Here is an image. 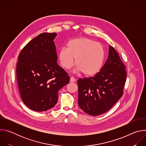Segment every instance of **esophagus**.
I'll return each mask as SVG.
<instances>
[{"instance_id":"34e87169","label":"esophagus","mask_w":146,"mask_h":146,"mask_svg":"<svg viewBox=\"0 0 146 146\" xmlns=\"http://www.w3.org/2000/svg\"><path fill=\"white\" fill-rule=\"evenodd\" d=\"M75 81H76V79L74 78V77H70V82H74Z\"/></svg>"}]
</instances>
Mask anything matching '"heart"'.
Segmentation results:
<instances>
[{"mask_svg":"<svg viewBox=\"0 0 146 146\" xmlns=\"http://www.w3.org/2000/svg\"><path fill=\"white\" fill-rule=\"evenodd\" d=\"M105 57L103 46L88 38H78L70 40L68 48L62 47L58 53L60 65L65 69H70L74 64L78 70L86 76L97 74L101 69Z\"/></svg>","mask_w":146,"mask_h":146,"instance_id":"1","label":"heart"}]
</instances>
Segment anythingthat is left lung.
<instances>
[{
	"label": "left lung",
	"instance_id": "1",
	"mask_svg": "<svg viewBox=\"0 0 146 146\" xmlns=\"http://www.w3.org/2000/svg\"><path fill=\"white\" fill-rule=\"evenodd\" d=\"M108 58L94 76L79 78L78 104L85 113L96 116L110 109L122 97L127 80L125 66L118 54L109 46Z\"/></svg>",
	"mask_w": 146,
	"mask_h": 146
}]
</instances>
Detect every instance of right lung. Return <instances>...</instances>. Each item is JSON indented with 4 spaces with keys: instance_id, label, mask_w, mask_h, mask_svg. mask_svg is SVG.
<instances>
[{
    "instance_id": "1",
    "label": "right lung",
    "mask_w": 146,
    "mask_h": 146,
    "mask_svg": "<svg viewBox=\"0 0 146 146\" xmlns=\"http://www.w3.org/2000/svg\"><path fill=\"white\" fill-rule=\"evenodd\" d=\"M56 33H43L21 51L17 64L18 89L25 105L36 111L53 108L58 91L69 82L70 77L57 64L54 39Z\"/></svg>"
}]
</instances>
